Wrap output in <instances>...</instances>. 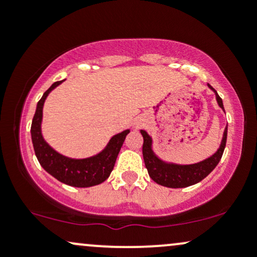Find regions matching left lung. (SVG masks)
I'll return each instance as SVG.
<instances>
[{
	"instance_id": "obj_1",
	"label": "left lung",
	"mask_w": 257,
	"mask_h": 257,
	"mask_svg": "<svg viewBox=\"0 0 257 257\" xmlns=\"http://www.w3.org/2000/svg\"><path fill=\"white\" fill-rule=\"evenodd\" d=\"M209 88H211L216 94L217 104L223 110L222 99L220 98L216 90L208 84ZM141 135L144 138V145H143V156L144 162L147 172H149L150 178L153 181L157 182L158 185L166 186L170 188H182L187 187V186L194 185L197 182L202 181L203 179L206 178L213 170L215 167L219 164L221 157H222L223 150L226 146L227 140V126L223 132V138L221 141L220 149L217 150L216 153H214L211 157H209L205 161L199 162L196 164H190V166H179V164H169L164 163L163 161L156 157V155L152 151V140L149 137V134L145 131H141Z\"/></svg>"
}]
</instances>
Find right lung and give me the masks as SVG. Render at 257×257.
<instances>
[{"label": "right lung", "mask_w": 257, "mask_h": 257, "mask_svg": "<svg viewBox=\"0 0 257 257\" xmlns=\"http://www.w3.org/2000/svg\"><path fill=\"white\" fill-rule=\"evenodd\" d=\"M61 82L63 81L53 83L48 90L44 91L43 96L37 104L31 124V138L35 153L43 169L63 184L73 186V187H90V186L99 185L110 176L120 147L124 143L129 131L114 135L104 151L90 158L72 159L54 151L43 140L42 134H41V122H42L44 100L51 93V90L54 89Z\"/></svg>", "instance_id": "add662e5"}]
</instances>
